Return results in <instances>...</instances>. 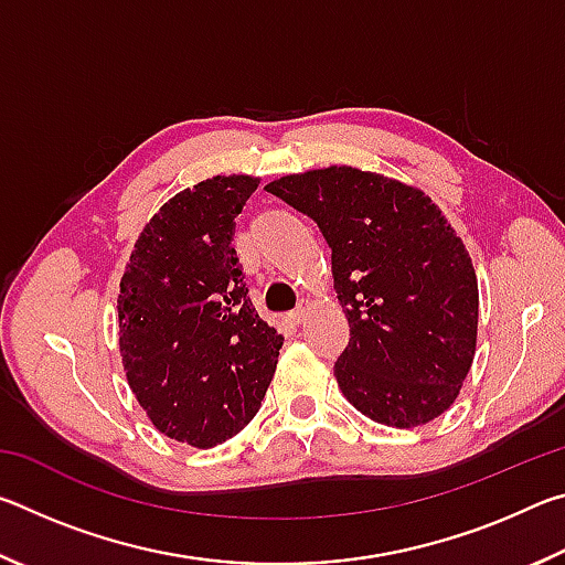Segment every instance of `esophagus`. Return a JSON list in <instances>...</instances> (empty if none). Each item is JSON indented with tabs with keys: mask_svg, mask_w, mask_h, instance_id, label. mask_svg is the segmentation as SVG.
I'll use <instances>...</instances> for the list:
<instances>
[{
	"mask_svg": "<svg viewBox=\"0 0 565 565\" xmlns=\"http://www.w3.org/2000/svg\"><path fill=\"white\" fill-rule=\"evenodd\" d=\"M309 311H311V301L309 299H301L299 306H296V309L289 313V321L291 323H301V321H306V317H309Z\"/></svg>",
	"mask_w": 565,
	"mask_h": 565,
	"instance_id": "obj_1",
	"label": "esophagus"
}]
</instances>
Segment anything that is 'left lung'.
Returning <instances> with one entry per match:
<instances>
[{"label":"left lung","instance_id":"1","mask_svg":"<svg viewBox=\"0 0 565 565\" xmlns=\"http://www.w3.org/2000/svg\"><path fill=\"white\" fill-rule=\"evenodd\" d=\"M313 218L331 248L349 347L333 363L353 408L384 426L428 424L471 369L478 284L461 238L424 191L351 167L264 186Z\"/></svg>","mask_w":565,"mask_h":565}]
</instances>
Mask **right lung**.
Masks as SVG:
<instances>
[{"mask_svg": "<svg viewBox=\"0 0 565 565\" xmlns=\"http://www.w3.org/2000/svg\"><path fill=\"white\" fill-rule=\"evenodd\" d=\"M259 186L212 177L179 191L134 244L119 291V349L134 396L161 434L196 448L256 416L284 337L248 299L234 218Z\"/></svg>", "mask_w": 565, "mask_h": 565, "instance_id": "obj_1", "label": "right lung"}]
</instances>
